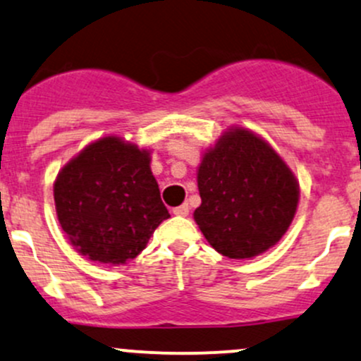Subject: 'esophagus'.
Masks as SVG:
<instances>
[{"label": "esophagus", "instance_id": "esophagus-1", "mask_svg": "<svg viewBox=\"0 0 361 361\" xmlns=\"http://www.w3.org/2000/svg\"><path fill=\"white\" fill-rule=\"evenodd\" d=\"M173 214H175V215H181V217H186V215L190 214V207H188V204H183V205L176 207V209H173Z\"/></svg>", "mask_w": 361, "mask_h": 361}]
</instances>
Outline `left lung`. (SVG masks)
<instances>
[{
	"instance_id": "left-lung-1",
	"label": "left lung",
	"mask_w": 361,
	"mask_h": 361,
	"mask_svg": "<svg viewBox=\"0 0 361 361\" xmlns=\"http://www.w3.org/2000/svg\"><path fill=\"white\" fill-rule=\"evenodd\" d=\"M197 181L202 204L193 219L227 258H255L270 250L295 217L299 181L279 152L247 128H229L207 149Z\"/></svg>"
}]
</instances>
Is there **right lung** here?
<instances>
[{"label":"right lung","mask_w":361,"mask_h":361,"mask_svg":"<svg viewBox=\"0 0 361 361\" xmlns=\"http://www.w3.org/2000/svg\"><path fill=\"white\" fill-rule=\"evenodd\" d=\"M69 243L91 261L126 264L169 217L151 171V151L106 135L86 146L54 181Z\"/></svg>","instance_id":"1"}]
</instances>
